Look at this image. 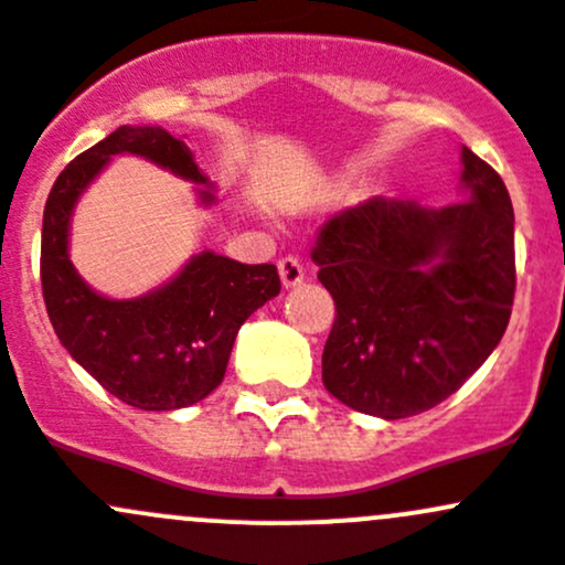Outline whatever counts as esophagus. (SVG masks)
<instances>
[{"mask_svg":"<svg viewBox=\"0 0 565 565\" xmlns=\"http://www.w3.org/2000/svg\"><path fill=\"white\" fill-rule=\"evenodd\" d=\"M277 269H280L282 288H296V285L305 282V266H301L299 260L294 258V255H288V258H282L280 264H277Z\"/></svg>","mask_w":565,"mask_h":565,"instance_id":"1","label":"esophagus"}]
</instances>
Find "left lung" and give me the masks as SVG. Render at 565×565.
<instances>
[{
    "label": "left lung",
    "instance_id": "obj_1",
    "mask_svg": "<svg viewBox=\"0 0 565 565\" xmlns=\"http://www.w3.org/2000/svg\"><path fill=\"white\" fill-rule=\"evenodd\" d=\"M462 203L370 198L323 225L312 260L337 307L323 386L367 416L408 418L455 394L495 351L514 301V209L468 147Z\"/></svg>",
    "mask_w": 565,
    "mask_h": 565
}]
</instances>
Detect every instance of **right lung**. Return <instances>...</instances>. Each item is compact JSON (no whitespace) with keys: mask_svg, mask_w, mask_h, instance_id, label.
<instances>
[{"mask_svg":"<svg viewBox=\"0 0 565 565\" xmlns=\"http://www.w3.org/2000/svg\"><path fill=\"white\" fill-rule=\"evenodd\" d=\"M119 154L143 157L195 184L198 203H217L214 184L184 138L152 125H121L60 173L43 212L40 280L51 326L70 356L106 392L141 411H179L223 383L239 326L280 294L275 264L247 266L201 249L168 282L136 299H110L70 260V225L89 184Z\"/></svg>","mask_w":565,"mask_h":565,"instance_id":"right-lung-1","label":"right lung"}]
</instances>
